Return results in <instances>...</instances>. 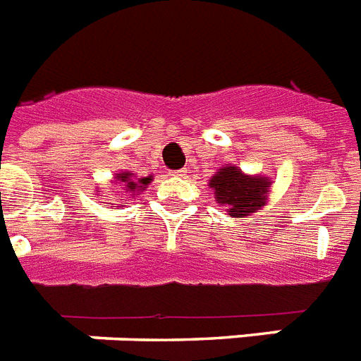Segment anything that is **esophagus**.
<instances>
[{
  "instance_id": "obj_1",
  "label": "esophagus",
  "mask_w": 361,
  "mask_h": 361,
  "mask_svg": "<svg viewBox=\"0 0 361 361\" xmlns=\"http://www.w3.org/2000/svg\"><path fill=\"white\" fill-rule=\"evenodd\" d=\"M186 169H177V171H171L169 173V175H171V177H186Z\"/></svg>"
}]
</instances>
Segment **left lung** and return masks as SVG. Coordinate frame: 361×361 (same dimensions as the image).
I'll return each instance as SVG.
<instances>
[{
  "instance_id": "8db88e82",
  "label": "left lung",
  "mask_w": 361,
  "mask_h": 361,
  "mask_svg": "<svg viewBox=\"0 0 361 361\" xmlns=\"http://www.w3.org/2000/svg\"><path fill=\"white\" fill-rule=\"evenodd\" d=\"M268 186H270L268 178L247 177L235 166L221 167L210 180V188H214L218 203L229 207L227 214L233 218H242L257 212L264 204Z\"/></svg>"
}]
</instances>
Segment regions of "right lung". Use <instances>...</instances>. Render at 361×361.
Listing matches in <instances>:
<instances>
[{"instance_id": "right-lung-1", "label": "right lung", "mask_w": 361, "mask_h": 361, "mask_svg": "<svg viewBox=\"0 0 361 361\" xmlns=\"http://www.w3.org/2000/svg\"><path fill=\"white\" fill-rule=\"evenodd\" d=\"M117 180H119L123 186H126V192H135V190L140 192V188L143 187H137V184L143 183L144 186H147V183H149L151 178H141L140 183H134V180L130 178V173H121V175H117Z\"/></svg>"}]
</instances>
